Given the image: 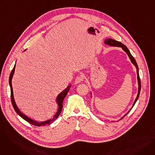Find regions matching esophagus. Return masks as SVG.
<instances>
[{"label":"esophagus","instance_id":"1","mask_svg":"<svg viewBox=\"0 0 155 155\" xmlns=\"http://www.w3.org/2000/svg\"><path fill=\"white\" fill-rule=\"evenodd\" d=\"M83 81V77H80V76H78V77H77L76 78H75V82L77 84H80Z\"/></svg>","mask_w":155,"mask_h":155}]
</instances>
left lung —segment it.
I'll use <instances>...</instances> for the list:
<instances>
[{"instance_id":"1","label":"left lung","mask_w":155,"mask_h":155,"mask_svg":"<svg viewBox=\"0 0 155 155\" xmlns=\"http://www.w3.org/2000/svg\"><path fill=\"white\" fill-rule=\"evenodd\" d=\"M104 43H105V45H109V46H117V47H120V48H122V49H123V50L127 53V54L128 56H129V58H130V60H131V61L132 62V63L134 65V66H135L136 68V71H137V82H138V93H137L136 98V99H135V101H134V103H133V106H132L131 109H130L127 112V113H126V114H125L123 117H122L120 119H123V118L127 114L130 112V110H131L132 109V108L133 107L134 104H136V101H137L138 98H139L140 94V91H141V80H140V75H139V69H138V67H137V63H136L135 59L134 58V57L132 56V54H131V53H130L129 50H128V48H127L124 44H123V43L119 42V41H116V40H114V39H110V38L105 39ZM91 94H92L91 92ZM91 97H92V95H91Z\"/></svg>"}]
</instances>
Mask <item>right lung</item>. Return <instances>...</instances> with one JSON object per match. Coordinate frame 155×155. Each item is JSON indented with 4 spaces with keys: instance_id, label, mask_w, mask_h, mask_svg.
I'll list each match as a JSON object with an SVG mask.
<instances>
[{
    "instance_id": "right-lung-1",
    "label": "right lung",
    "mask_w": 155,
    "mask_h": 155,
    "mask_svg": "<svg viewBox=\"0 0 155 155\" xmlns=\"http://www.w3.org/2000/svg\"><path fill=\"white\" fill-rule=\"evenodd\" d=\"M15 64L14 65V67L11 73L10 74V77H9V85H10V87H11V102H12V106L15 110V111L17 112L18 114H19L23 119H24L25 120H26L28 123H29L30 124H32V125H35L36 126H46L48 124H50L51 123H52L53 122H54V120H55L59 116V115L60 114V113L61 112V109L63 108V101L64 99V97L67 96L68 91H70V88L71 87V85H69L66 88L64 89L63 91H62L60 94H58V95L56 97V102L58 104V110H57L56 114L53 116V117L52 119H50L49 120H47L46 121H43V122H38L36 121L35 120H32L31 118L28 117V116H26L25 114H24L22 112H21V111L19 109L18 107L17 106V105H16L14 99V94H13V89H12V78L13 77V75L14 73V71H15Z\"/></svg>"
}]
</instances>
